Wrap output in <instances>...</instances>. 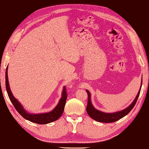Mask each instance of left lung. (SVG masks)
<instances>
[{"label":"left lung","mask_w":149,"mask_h":149,"mask_svg":"<svg viewBox=\"0 0 149 149\" xmlns=\"http://www.w3.org/2000/svg\"><path fill=\"white\" fill-rule=\"evenodd\" d=\"M141 85H142V80H141ZM141 88L139 89V92L138 93L137 96H136L135 100H134L131 104L128 107L126 108L124 110L117 112V113H103L100 111L96 110V109L93 107L91 102V94L89 92V91L86 90L88 95V100H87V105L86 108V111L87 114L89 115V116L91 117L93 119L97 121H100V122H103V123H112L114 122V121H116L119 120L121 118H122L127 114H128L130 111L132 110L133 107H134L135 104H136V102H137L138 98L139 95V93H140Z\"/></svg>","instance_id":"8db88e82"}]
</instances>
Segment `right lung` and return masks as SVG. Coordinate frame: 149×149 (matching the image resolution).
Instances as JSON below:
<instances>
[{"label":"right lung","mask_w":149,"mask_h":149,"mask_svg":"<svg viewBox=\"0 0 149 149\" xmlns=\"http://www.w3.org/2000/svg\"><path fill=\"white\" fill-rule=\"evenodd\" d=\"M6 91L9 98H10L11 103L13 104L15 109L17 111L18 113H19L24 118H25L26 120H28L30 121H31V122L36 123L38 124H47L51 122H53V121H54L58 119V118L62 116L63 112L64 111V107L65 105L67 96H68L65 86L63 87L62 96L56 107L54 108L52 111L49 112V113L38 114H30L27 113L26 111H24V109L22 107V105H20V103L18 102V100L14 98V96L12 95L10 90V86H9L8 78V67L6 68Z\"/></svg>","instance_id":"obj_1"}]
</instances>
